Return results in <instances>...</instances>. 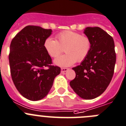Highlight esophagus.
<instances>
[{"label": "esophagus", "instance_id": "obj_1", "mask_svg": "<svg viewBox=\"0 0 126 126\" xmlns=\"http://www.w3.org/2000/svg\"><path fill=\"white\" fill-rule=\"evenodd\" d=\"M68 70V68H62V70H61V72H62V74H64L65 72H67Z\"/></svg>", "mask_w": 126, "mask_h": 126}]
</instances>
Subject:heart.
I'll use <instances>...</instances> for the list:
<instances>
[{
  "label": "heart",
  "instance_id": "obj_1",
  "mask_svg": "<svg viewBox=\"0 0 126 126\" xmlns=\"http://www.w3.org/2000/svg\"><path fill=\"white\" fill-rule=\"evenodd\" d=\"M57 40L49 37L45 40L44 47L50 56L55 58L65 47L64 55L57 57L54 60L56 65L67 67L87 58L91 49V42L89 37L72 31H64L56 35Z\"/></svg>",
  "mask_w": 126,
  "mask_h": 126
}]
</instances>
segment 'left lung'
<instances>
[{
  "label": "left lung",
  "mask_w": 126,
  "mask_h": 126,
  "mask_svg": "<svg viewBox=\"0 0 126 126\" xmlns=\"http://www.w3.org/2000/svg\"><path fill=\"white\" fill-rule=\"evenodd\" d=\"M84 34L91 42L89 54L80 65L73 68L75 78L70 85L75 93L85 99L101 94L109 86L116 62L113 38L99 27H87Z\"/></svg>",
  "instance_id": "8db88e82"
}]
</instances>
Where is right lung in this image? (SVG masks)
<instances>
[{
  "instance_id": "add662e5",
  "label": "right lung",
  "mask_w": 126,
  "mask_h": 126,
  "mask_svg": "<svg viewBox=\"0 0 126 126\" xmlns=\"http://www.w3.org/2000/svg\"><path fill=\"white\" fill-rule=\"evenodd\" d=\"M51 33V29L29 25L11 43L9 60L12 79L19 93L31 101L46 96L61 72L60 67L51 65V56L44 47Z\"/></svg>"
}]
</instances>
